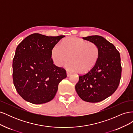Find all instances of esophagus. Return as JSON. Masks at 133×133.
I'll return each mask as SVG.
<instances>
[{
  "instance_id": "obj_1",
  "label": "esophagus",
  "mask_w": 133,
  "mask_h": 133,
  "mask_svg": "<svg viewBox=\"0 0 133 133\" xmlns=\"http://www.w3.org/2000/svg\"><path fill=\"white\" fill-rule=\"evenodd\" d=\"M66 74H67V76H70L71 74L69 71H66Z\"/></svg>"
}]
</instances>
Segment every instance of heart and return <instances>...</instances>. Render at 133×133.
<instances>
[{
  "instance_id": "1",
  "label": "heart",
  "mask_w": 133,
  "mask_h": 133,
  "mask_svg": "<svg viewBox=\"0 0 133 133\" xmlns=\"http://www.w3.org/2000/svg\"><path fill=\"white\" fill-rule=\"evenodd\" d=\"M51 58L58 66L66 64L67 69L79 73H87L94 67L99 58V50L96 44L76 37L63 40L60 46L55 45L51 52Z\"/></svg>"
}]
</instances>
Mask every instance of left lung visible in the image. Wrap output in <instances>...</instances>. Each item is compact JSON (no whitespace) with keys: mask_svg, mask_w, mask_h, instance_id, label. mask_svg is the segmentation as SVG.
<instances>
[{"mask_svg":"<svg viewBox=\"0 0 133 133\" xmlns=\"http://www.w3.org/2000/svg\"><path fill=\"white\" fill-rule=\"evenodd\" d=\"M83 39L96 44L99 55L90 71L79 75L75 90L84 101L97 103L111 95L119 85L122 76L120 53L113 44L101 36L92 35Z\"/></svg>","mask_w":133,"mask_h":133,"instance_id":"1","label":"left lung"}]
</instances>
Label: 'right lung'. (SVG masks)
<instances>
[{
    "label": "right lung",
    "mask_w": 133,
    "mask_h": 133,
    "mask_svg": "<svg viewBox=\"0 0 133 133\" xmlns=\"http://www.w3.org/2000/svg\"><path fill=\"white\" fill-rule=\"evenodd\" d=\"M65 36H28L18 45L13 60V79L18 93L34 104L49 102L57 93L66 70L53 64L51 52Z\"/></svg>",
    "instance_id": "obj_1"
}]
</instances>
